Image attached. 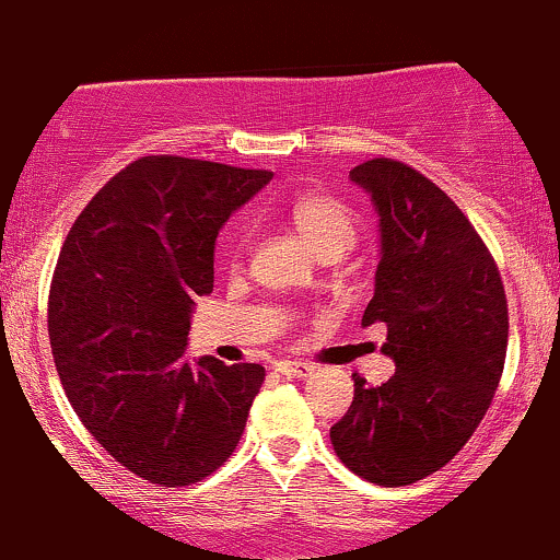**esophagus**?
<instances>
[{
	"mask_svg": "<svg viewBox=\"0 0 560 560\" xmlns=\"http://www.w3.org/2000/svg\"><path fill=\"white\" fill-rule=\"evenodd\" d=\"M276 371L289 378H307L313 376V371L316 369H313L311 363H302V361H279L276 363Z\"/></svg>",
	"mask_w": 560,
	"mask_h": 560,
	"instance_id": "obj_1",
	"label": "esophagus"
}]
</instances>
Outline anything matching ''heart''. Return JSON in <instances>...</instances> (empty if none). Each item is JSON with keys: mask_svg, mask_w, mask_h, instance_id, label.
Returning a JSON list of instances; mask_svg holds the SVG:
<instances>
[{"mask_svg": "<svg viewBox=\"0 0 560 560\" xmlns=\"http://www.w3.org/2000/svg\"><path fill=\"white\" fill-rule=\"evenodd\" d=\"M287 218L324 258H339L355 244L358 223L352 210L324 191H302L287 205Z\"/></svg>", "mask_w": 560, "mask_h": 560, "instance_id": "b5f03b06", "label": "heart"}]
</instances>
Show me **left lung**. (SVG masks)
<instances>
[{"label":"left lung","instance_id":"obj_1","mask_svg":"<svg viewBox=\"0 0 560 560\" xmlns=\"http://www.w3.org/2000/svg\"><path fill=\"white\" fill-rule=\"evenodd\" d=\"M378 215L374 298L363 326L387 324L395 376L355 397L331 427L339 460L382 487L440 471L485 419L505 363L508 305L490 249L440 186L410 165H355Z\"/></svg>","mask_w":560,"mask_h":560}]
</instances>
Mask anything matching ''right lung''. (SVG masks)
I'll return each instance as SVG.
<instances>
[{"mask_svg":"<svg viewBox=\"0 0 560 560\" xmlns=\"http://www.w3.org/2000/svg\"><path fill=\"white\" fill-rule=\"evenodd\" d=\"M271 171L152 155L75 218L49 292V342L75 416L118 464L163 487L229 460L266 371L186 358L195 300L213 292L218 231Z\"/></svg>","mask_w":560,"mask_h":560,"instance_id":"1","label":"right lung"}]
</instances>
